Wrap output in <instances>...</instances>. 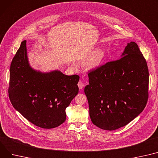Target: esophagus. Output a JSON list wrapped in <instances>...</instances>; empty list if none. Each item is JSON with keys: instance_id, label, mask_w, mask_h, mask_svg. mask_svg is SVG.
<instances>
[{"instance_id": "34e87169", "label": "esophagus", "mask_w": 158, "mask_h": 158, "mask_svg": "<svg viewBox=\"0 0 158 158\" xmlns=\"http://www.w3.org/2000/svg\"><path fill=\"white\" fill-rule=\"evenodd\" d=\"M77 85H78V87H79V88L80 89H82L84 88V86H85V85H84V83H83L81 81H79V82H78V84H77Z\"/></svg>"}]
</instances>
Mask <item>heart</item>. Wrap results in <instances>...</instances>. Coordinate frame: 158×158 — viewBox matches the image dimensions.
<instances>
[{"label":"heart","instance_id":"heart-1","mask_svg":"<svg viewBox=\"0 0 158 158\" xmlns=\"http://www.w3.org/2000/svg\"><path fill=\"white\" fill-rule=\"evenodd\" d=\"M106 51L103 48L97 49L87 61L86 66L88 69L93 70L98 68L106 58Z\"/></svg>","mask_w":158,"mask_h":158}]
</instances>
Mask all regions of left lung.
Wrapping results in <instances>:
<instances>
[{
	"label": "left lung",
	"instance_id": "8db88e82",
	"mask_svg": "<svg viewBox=\"0 0 158 158\" xmlns=\"http://www.w3.org/2000/svg\"><path fill=\"white\" fill-rule=\"evenodd\" d=\"M85 88L92 123L106 130L128 124L143 111L148 99L149 70L135 42L121 58L90 71Z\"/></svg>",
	"mask_w": 158,
	"mask_h": 158
}]
</instances>
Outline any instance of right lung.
<instances>
[{
  "label": "right lung",
  "mask_w": 158,
  "mask_h": 158,
  "mask_svg": "<svg viewBox=\"0 0 158 158\" xmlns=\"http://www.w3.org/2000/svg\"><path fill=\"white\" fill-rule=\"evenodd\" d=\"M27 40L21 43L10 67L9 97L14 108L42 128H56L66 120L65 109L79 92L78 75L56 70L42 72L29 64Z\"/></svg>",
  "instance_id": "right-lung-1"
}]
</instances>
